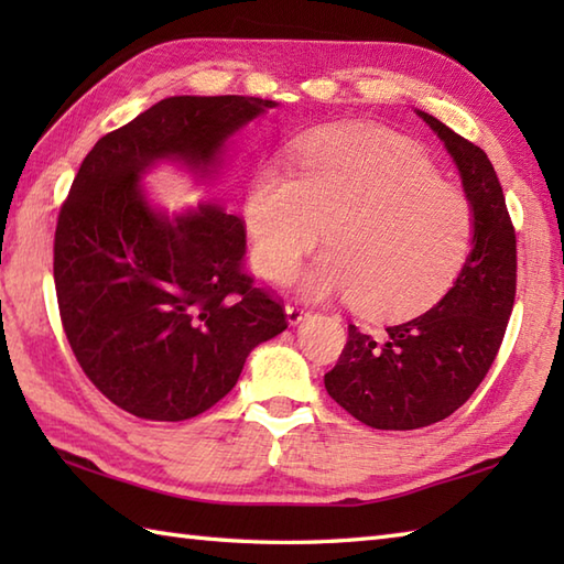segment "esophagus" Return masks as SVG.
Masks as SVG:
<instances>
[{
	"instance_id": "obj_1",
	"label": "esophagus",
	"mask_w": 564,
	"mask_h": 564,
	"mask_svg": "<svg viewBox=\"0 0 564 564\" xmlns=\"http://www.w3.org/2000/svg\"><path fill=\"white\" fill-rule=\"evenodd\" d=\"M307 315H310V313H307L305 307H301V305H285V319H289L291 327L301 325V322H303Z\"/></svg>"
}]
</instances>
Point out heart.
<instances>
[{
  "mask_svg": "<svg viewBox=\"0 0 564 564\" xmlns=\"http://www.w3.org/2000/svg\"><path fill=\"white\" fill-rule=\"evenodd\" d=\"M251 261L285 281L317 245L329 249L297 275L310 301L344 297L368 317L404 319L434 307L475 242L470 203L410 140L376 126H334L307 138L293 176L275 166L249 186Z\"/></svg>",
  "mask_w": 564,
  "mask_h": 564,
  "instance_id": "1",
  "label": "heart"
}]
</instances>
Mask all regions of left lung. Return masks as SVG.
<instances>
[{
	"label": "left lung",
	"instance_id": "obj_1",
	"mask_svg": "<svg viewBox=\"0 0 564 564\" xmlns=\"http://www.w3.org/2000/svg\"><path fill=\"white\" fill-rule=\"evenodd\" d=\"M441 138L473 208L475 242L451 291L402 325L370 337L349 325L339 364L325 376L334 402L358 422L410 431L451 416L477 390L505 339L517 295V235L487 154L416 109Z\"/></svg>",
	"mask_w": 564,
	"mask_h": 564
}]
</instances>
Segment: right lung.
<instances>
[{
  "label": "right lung",
  "instance_id": "obj_1",
  "mask_svg": "<svg viewBox=\"0 0 564 564\" xmlns=\"http://www.w3.org/2000/svg\"><path fill=\"white\" fill-rule=\"evenodd\" d=\"M275 106L235 94L162 99L104 135L72 182L55 230L59 317L84 373L130 414H203L247 356L289 327L245 269L237 215L215 200L170 213L142 186L166 162L213 182L230 140Z\"/></svg>",
  "mask_w": 564,
  "mask_h": 564
}]
</instances>
